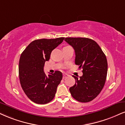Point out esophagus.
Listing matches in <instances>:
<instances>
[{"mask_svg": "<svg viewBox=\"0 0 125 125\" xmlns=\"http://www.w3.org/2000/svg\"><path fill=\"white\" fill-rule=\"evenodd\" d=\"M68 76V75L67 74H64L63 75V79H65V78H67Z\"/></svg>", "mask_w": 125, "mask_h": 125, "instance_id": "1", "label": "esophagus"}]
</instances>
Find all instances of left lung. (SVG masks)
Returning a JSON list of instances; mask_svg holds the SVG:
<instances>
[{"mask_svg":"<svg viewBox=\"0 0 125 125\" xmlns=\"http://www.w3.org/2000/svg\"><path fill=\"white\" fill-rule=\"evenodd\" d=\"M75 52V62L82 68L79 78L73 75L75 84L70 88L73 98L81 103L92 101L99 94L107 78L108 64L105 54L93 40L86 38H66Z\"/></svg>","mask_w":125,"mask_h":125,"instance_id":"left-lung-1","label":"left lung"}]
</instances>
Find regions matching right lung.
Wrapping results in <instances>:
<instances>
[{
    "mask_svg": "<svg viewBox=\"0 0 125 125\" xmlns=\"http://www.w3.org/2000/svg\"><path fill=\"white\" fill-rule=\"evenodd\" d=\"M65 38L37 39L32 42L23 51L19 61V78L22 90L32 101L45 104L54 97L62 74L56 71L46 76L44 63L50 59L52 52Z\"/></svg>",
    "mask_w": 125,
    "mask_h": 125,
    "instance_id": "obj_1",
    "label": "right lung"
}]
</instances>
